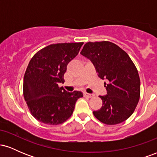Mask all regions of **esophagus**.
I'll list each match as a JSON object with an SVG mask.
<instances>
[{"mask_svg": "<svg viewBox=\"0 0 157 157\" xmlns=\"http://www.w3.org/2000/svg\"><path fill=\"white\" fill-rule=\"evenodd\" d=\"M84 96L86 97H89V98H91V97H94V94H88L86 92L84 93Z\"/></svg>", "mask_w": 157, "mask_h": 157, "instance_id": "34e87169", "label": "esophagus"}]
</instances>
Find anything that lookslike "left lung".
Masks as SVG:
<instances>
[{
  "instance_id": "8db88e82",
  "label": "left lung",
  "mask_w": 157,
  "mask_h": 157,
  "mask_svg": "<svg viewBox=\"0 0 157 157\" xmlns=\"http://www.w3.org/2000/svg\"><path fill=\"white\" fill-rule=\"evenodd\" d=\"M80 54L91 60L104 82L107 94L100 96L102 106L93 111L102 123L116 125L131 117L140 100L138 71L128 54L109 41L89 42Z\"/></svg>"
}]
</instances>
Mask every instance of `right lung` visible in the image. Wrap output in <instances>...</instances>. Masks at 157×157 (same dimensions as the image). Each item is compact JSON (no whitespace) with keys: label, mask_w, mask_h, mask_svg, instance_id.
Segmentation results:
<instances>
[{"label":"right lung","mask_w":157,"mask_h":157,"mask_svg":"<svg viewBox=\"0 0 157 157\" xmlns=\"http://www.w3.org/2000/svg\"><path fill=\"white\" fill-rule=\"evenodd\" d=\"M83 43L52 44L37 52L30 60L23 78V96L32 116L48 125H59L72 114L81 91H66L67 65L78 55Z\"/></svg>","instance_id":"add662e5"}]
</instances>
